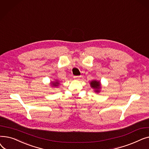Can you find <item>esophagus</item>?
I'll use <instances>...</instances> for the list:
<instances>
[{
	"label": "esophagus",
	"instance_id": "34e87169",
	"mask_svg": "<svg viewBox=\"0 0 149 149\" xmlns=\"http://www.w3.org/2000/svg\"><path fill=\"white\" fill-rule=\"evenodd\" d=\"M80 76H74V79L76 80H80Z\"/></svg>",
	"mask_w": 149,
	"mask_h": 149
}]
</instances>
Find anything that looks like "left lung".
Here are the masks:
<instances>
[{
	"label": "left lung",
	"mask_w": 149,
	"mask_h": 149,
	"mask_svg": "<svg viewBox=\"0 0 149 149\" xmlns=\"http://www.w3.org/2000/svg\"><path fill=\"white\" fill-rule=\"evenodd\" d=\"M90 86L91 88L94 90V92L99 93L101 92V84L100 81L97 80H93L90 82Z\"/></svg>",
	"instance_id": "left-lung-1"
}]
</instances>
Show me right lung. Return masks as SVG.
<instances>
[{"mask_svg": "<svg viewBox=\"0 0 149 149\" xmlns=\"http://www.w3.org/2000/svg\"><path fill=\"white\" fill-rule=\"evenodd\" d=\"M60 84V81L58 80H56L55 81H53L51 82V85L52 87H58Z\"/></svg>", "mask_w": 149, "mask_h": 149, "instance_id": "1", "label": "right lung"}]
</instances>
